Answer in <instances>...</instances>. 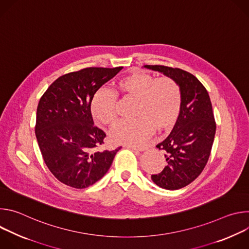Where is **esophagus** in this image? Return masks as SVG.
Wrapping results in <instances>:
<instances>
[{"label": "esophagus", "mask_w": 249, "mask_h": 249, "mask_svg": "<svg viewBox=\"0 0 249 249\" xmlns=\"http://www.w3.org/2000/svg\"><path fill=\"white\" fill-rule=\"evenodd\" d=\"M127 148L135 151V152H142V151H145L146 147H136V146H127Z\"/></svg>", "instance_id": "1"}]
</instances>
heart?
I'll return each instance as SVG.
<instances>
[{
    "label": "heart",
    "mask_w": 249,
    "mask_h": 249,
    "mask_svg": "<svg viewBox=\"0 0 249 249\" xmlns=\"http://www.w3.org/2000/svg\"><path fill=\"white\" fill-rule=\"evenodd\" d=\"M136 100L131 122L119 125L111 133L116 144L140 146L156 129H171L179 118L182 107L180 86L170 77L155 78L144 72H132L118 81L114 92L98 91L91 102L93 118L101 124L114 127L119 122L117 97Z\"/></svg>",
    "instance_id": "obj_1"
}]
</instances>
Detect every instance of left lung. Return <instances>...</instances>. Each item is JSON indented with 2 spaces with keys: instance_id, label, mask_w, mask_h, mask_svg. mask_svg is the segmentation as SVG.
I'll list each match as a JSON object with an SVG mask.
<instances>
[{
  "instance_id": "left-lung-1",
  "label": "left lung",
  "mask_w": 249,
  "mask_h": 249,
  "mask_svg": "<svg viewBox=\"0 0 249 249\" xmlns=\"http://www.w3.org/2000/svg\"><path fill=\"white\" fill-rule=\"evenodd\" d=\"M174 79L182 91V107L170 134L157 145L164 152L166 165L152 180L160 187H185L201 174L209 160L216 134V121L209 93L192 74L179 68L146 65Z\"/></svg>"
}]
</instances>
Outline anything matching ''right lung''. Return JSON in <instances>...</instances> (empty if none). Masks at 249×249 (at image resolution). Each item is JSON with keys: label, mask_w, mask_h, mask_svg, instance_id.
Listing matches in <instances>:
<instances>
[{"label": "right lung", "mask_w": 249, "mask_h": 249, "mask_svg": "<svg viewBox=\"0 0 249 249\" xmlns=\"http://www.w3.org/2000/svg\"><path fill=\"white\" fill-rule=\"evenodd\" d=\"M123 67H89L59 77L41 96L35 135L43 160L62 183L77 189L101 179L117 148L97 151L106 134L93 125L91 101L95 92Z\"/></svg>", "instance_id": "right-lung-1"}]
</instances>
